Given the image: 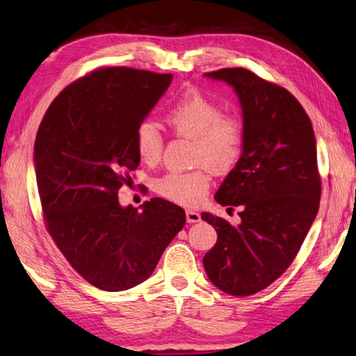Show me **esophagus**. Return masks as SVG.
I'll use <instances>...</instances> for the list:
<instances>
[{"label": "esophagus", "instance_id": "esophagus-1", "mask_svg": "<svg viewBox=\"0 0 356 356\" xmlns=\"http://www.w3.org/2000/svg\"><path fill=\"white\" fill-rule=\"evenodd\" d=\"M186 220L190 224H196V222H200V214L194 210H188L186 211Z\"/></svg>", "mask_w": 356, "mask_h": 356}]
</instances>
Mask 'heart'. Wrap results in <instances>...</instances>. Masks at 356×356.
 <instances>
[{
  "instance_id": "b5f03b06",
  "label": "heart",
  "mask_w": 356,
  "mask_h": 356,
  "mask_svg": "<svg viewBox=\"0 0 356 356\" xmlns=\"http://www.w3.org/2000/svg\"><path fill=\"white\" fill-rule=\"evenodd\" d=\"M165 120L177 136L194 140L193 159L196 165H204L214 174H228L241 162L247 143L242 117L225 114L218 102L200 90H185L166 111ZM134 148L143 163L159 162L163 151V138L154 123L143 120L137 124ZM208 188L210 177L205 170L171 171L154 182V190L160 196L188 207L199 204Z\"/></svg>"
}]
</instances>
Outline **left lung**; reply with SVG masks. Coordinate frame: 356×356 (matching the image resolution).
<instances>
[{
  "instance_id": "8db88e82",
  "label": "left lung",
  "mask_w": 356,
  "mask_h": 356,
  "mask_svg": "<svg viewBox=\"0 0 356 356\" xmlns=\"http://www.w3.org/2000/svg\"><path fill=\"white\" fill-rule=\"evenodd\" d=\"M205 75L234 88L247 143L241 162L214 196L229 211L241 208V224L202 213L218 232L204 267L222 291L250 296L290 267L318 214L321 176L315 132L301 103L285 88L243 67Z\"/></svg>"
}]
</instances>
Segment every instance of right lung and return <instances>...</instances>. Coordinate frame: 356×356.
<instances>
[{
  "instance_id": "right-lung-1",
  "label": "right lung",
  "mask_w": 356,
  "mask_h": 356,
  "mask_svg": "<svg viewBox=\"0 0 356 356\" xmlns=\"http://www.w3.org/2000/svg\"><path fill=\"white\" fill-rule=\"evenodd\" d=\"M171 74L102 67L55 97L33 146L46 228L72 268L94 287L122 291L148 280L185 225L184 208L152 197L138 211L118 204L140 159L134 131Z\"/></svg>"
}]
</instances>
